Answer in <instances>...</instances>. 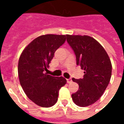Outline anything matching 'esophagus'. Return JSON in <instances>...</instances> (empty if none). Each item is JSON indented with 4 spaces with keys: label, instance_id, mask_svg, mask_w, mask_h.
<instances>
[{
    "label": "esophagus",
    "instance_id": "1",
    "mask_svg": "<svg viewBox=\"0 0 124 124\" xmlns=\"http://www.w3.org/2000/svg\"><path fill=\"white\" fill-rule=\"evenodd\" d=\"M67 82L68 84H70L72 82V78H68V79H67Z\"/></svg>",
    "mask_w": 124,
    "mask_h": 124
}]
</instances>
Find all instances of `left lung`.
I'll return each instance as SVG.
<instances>
[{
  "mask_svg": "<svg viewBox=\"0 0 124 124\" xmlns=\"http://www.w3.org/2000/svg\"><path fill=\"white\" fill-rule=\"evenodd\" d=\"M66 40L75 54L76 64L84 70L83 78H72L79 90L72 98L78 106H88L98 100L109 84L111 61L102 46L90 36L67 34Z\"/></svg>",
  "mask_w": 124,
  "mask_h": 124,
  "instance_id": "8db88e82",
  "label": "left lung"
}]
</instances>
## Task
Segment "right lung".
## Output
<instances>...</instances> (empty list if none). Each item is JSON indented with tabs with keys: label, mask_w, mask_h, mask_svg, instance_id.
<instances>
[{
	"label": "right lung",
	"mask_w": 124,
	"mask_h": 124,
	"mask_svg": "<svg viewBox=\"0 0 124 124\" xmlns=\"http://www.w3.org/2000/svg\"><path fill=\"white\" fill-rule=\"evenodd\" d=\"M66 37L55 34L40 36L26 47L19 58L18 72L20 85L28 98L41 107L54 106L60 89L66 84V80L62 76L55 77L45 73Z\"/></svg>",
	"instance_id": "obj_1"
}]
</instances>
